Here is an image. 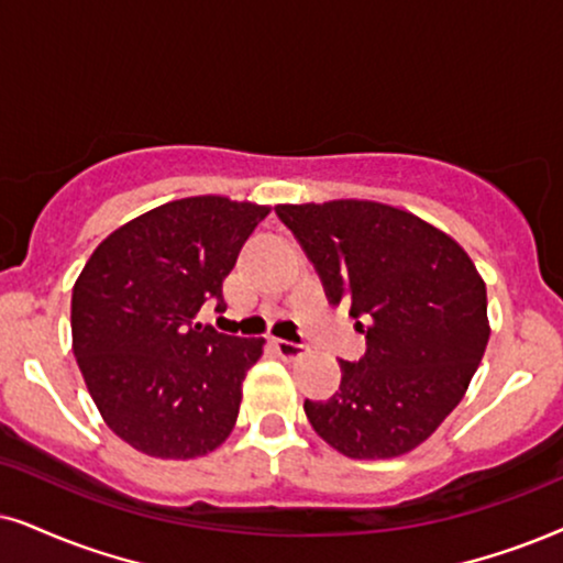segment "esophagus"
<instances>
[{
	"label": "esophagus",
	"instance_id": "esophagus-1",
	"mask_svg": "<svg viewBox=\"0 0 563 563\" xmlns=\"http://www.w3.org/2000/svg\"><path fill=\"white\" fill-rule=\"evenodd\" d=\"M275 351L283 355L286 361H294V358H301V355L306 353V345L301 343H290V340H273Z\"/></svg>",
	"mask_w": 563,
	"mask_h": 563
}]
</instances>
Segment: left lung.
I'll return each mask as SVG.
<instances>
[{
	"label": "left lung",
	"mask_w": 563,
	"mask_h": 563,
	"mask_svg": "<svg viewBox=\"0 0 563 563\" xmlns=\"http://www.w3.org/2000/svg\"><path fill=\"white\" fill-rule=\"evenodd\" d=\"M332 303L364 319L366 355L340 389L303 402L311 429L351 460L416 450L457 408L488 345L486 283L437 225L372 199L277 205Z\"/></svg>",
	"instance_id": "obj_1"
}]
</instances>
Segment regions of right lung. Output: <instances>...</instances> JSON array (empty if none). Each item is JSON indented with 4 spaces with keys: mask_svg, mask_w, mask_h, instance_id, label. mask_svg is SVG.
Segmentation results:
<instances>
[{
    "mask_svg": "<svg viewBox=\"0 0 563 563\" xmlns=\"http://www.w3.org/2000/svg\"><path fill=\"white\" fill-rule=\"evenodd\" d=\"M273 210L223 195L174 199L109 233L73 288V351L106 426L132 450L195 460L233 431L265 338L197 322Z\"/></svg>",
    "mask_w": 563,
    "mask_h": 563,
    "instance_id": "1",
    "label": "right lung"
}]
</instances>
